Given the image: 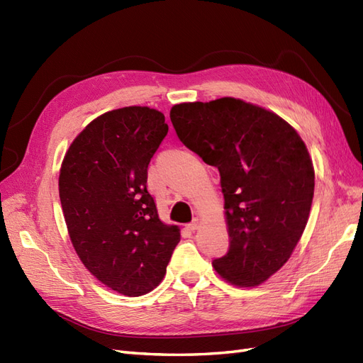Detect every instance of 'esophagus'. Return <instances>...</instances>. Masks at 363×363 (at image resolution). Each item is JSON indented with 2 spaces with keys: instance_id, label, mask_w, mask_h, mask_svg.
Returning a JSON list of instances; mask_svg holds the SVG:
<instances>
[{
  "instance_id": "esophagus-1",
  "label": "esophagus",
  "mask_w": 363,
  "mask_h": 363,
  "mask_svg": "<svg viewBox=\"0 0 363 363\" xmlns=\"http://www.w3.org/2000/svg\"><path fill=\"white\" fill-rule=\"evenodd\" d=\"M199 227H200V219L199 218H195L191 224H188V228L191 230V232H195V230Z\"/></svg>"
}]
</instances>
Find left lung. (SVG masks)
I'll list each match as a JSON object with an SVG mask.
<instances>
[{"label": "left lung", "instance_id": "8db88e82", "mask_svg": "<svg viewBox=\"0 0 363 363\" xmlns=\"http://www.w3.org/2000/svg\"><path fill=\"white\" fill-rule=\"evenodd\" d=\"M169 116L183 144L221 175L230 247L215 271L257 286L288 262L309 219V151L286 121L236 98L175 104Z\"/></svg>", "mask_w": 363, "mask_h": 363}]
</instances>
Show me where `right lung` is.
Segmentation results:
<instances>
[{
    "label": "right lung",
    "instance_id": "right-lung-1",
    "mask_svg": "<svg viewBox=\"0 0 363 363\" xmlns=\"http://www.w3.org/2000/svg\"><path fill=\"white\" fill-rule=\"evenodd\" d=\"M167 133L156 108H116L86 125L62 162L71 242L92 276L123 295L155 289L180 242L179 227L160 221L147 189L148 163Z\"/></svg>",
    "mask_w": 363,
    "mask_h": 363
}]
</instances>
